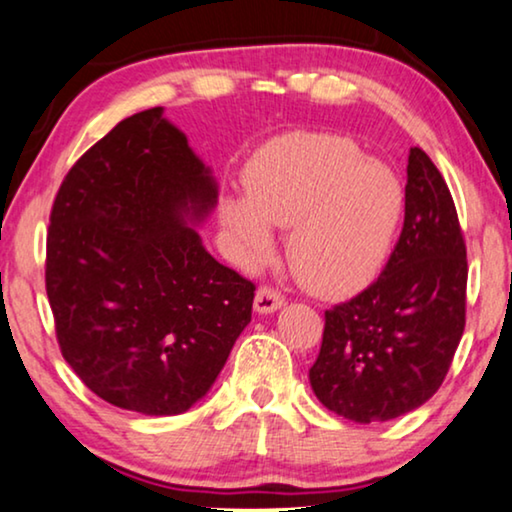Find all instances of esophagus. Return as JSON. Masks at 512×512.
<instances>
[{
	"instance_id": "1",
	"label": "esophagus",
	"mask_w": 512,
	"mask_h": 512,
	"mask_svg": "<svg viewBox=\"0 0 512 512\" xmlns=\"http://www.w3.org/2000/svg\"><path fill=\"white\" fill-rule=\"evenodd\" d=\"M283 304H285L283 294L273 290V287H259L257 294H255V304L253 306H255V313L271 315V313L280 311Z\"/></svg>"
}]
</instances>
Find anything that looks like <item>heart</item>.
Returning <instances> with one entry per match:
<instances>
[{
	"mask_svg": "<svg viewBox=\"0 0 512 512\" xmlns=\"http://www.w3.org/2000/svg\"><path fill=\"white\" fill-rule=\"evenodd\" d=\"M401 215L397 174L334 134L287 141L250 174L246 199L220 204V222L243 266L269 262V229H290L287 262L320 297L362 290L383 271Z\"/></svg>",
	"mask_w": 512,
	"mask_h": 512,
	"instance_id": "1",
	"label": "heart"
}]
</instances>
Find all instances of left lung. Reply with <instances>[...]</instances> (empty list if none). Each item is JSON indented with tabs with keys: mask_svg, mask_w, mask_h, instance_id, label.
<instances>
[{
	"mask_svg": "<svg viewBox=\"0 0 512 512\" xmlns=\"http://www.w3.org/2000/svg\"><path fill=\"white\" fill-rule=\"evenodd\" d=\"M466 278L452 194L429 155L410 148L406 218L390 262L371 287L325 313L308 371L322 406L369 424L434 397L464 334Z\"/></svg>",
	"mask_w": 512,
	"mask_h": 512,
	"instance_id": "left-lung-1",
	"label": "left lung"
}]
</instances>
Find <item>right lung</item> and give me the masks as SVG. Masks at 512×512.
<instances>
[{
    "label": "right lung",
    "mask_w": 512,
    "mask_h": 512,
    "mask_svg": "<svg viewBox=\"0 0 512 512\" xmlns=\"http://www.w3.org/2000/svg\"><path fill=\"white\" fill-rule=\"evenodd\" d=\"M218 181L162 106L134 113L64 178L48 229L57 341L97 397L181 415L248 327L255 285L201 246Z\"/></svg>",
    "instance_id": "add662e5"
}]
</instances>
